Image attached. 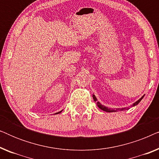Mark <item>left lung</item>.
Here are the masks:
<instances>
[{
	"instance_id": "8db88e82",
	"label": "left lung",
	"mask_w": 159,
	"mask_h": 159,
	"mask_svg": "<svg viewBox=\"0 0 159 159\" xmlns=\"http://www.w3.org/2000/svg\"><path fill=\"white\" fill-rule=\"evenodd\" d=\"M143 97H144V95H143V96L142 98H141L139 99L138 101H136L135 103H134L133 105H132V106H134L138 105V104L140 102L141 100H142V99L143 98ZM93 99H94V101L97 102V99H96V98H95V96L94 95H93ZM97 105H98V106L99 108H101V110H103V111H106V112H114V111H116L117 110H124V109H126V108H117V109H116V110H114V109H111V108H107V107H106V106L101 105V104L99 102H97Z\"/></svg>"
}]
</instances>
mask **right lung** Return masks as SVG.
Returning a JSON list of instances; mask_svg holds the SVG:
<instances>
[{
  "mask_svg": "<svg viewBox=\"0 0 159 159\" xmlns=\"http://www.w3.org/2000/svg\"><path fill=\"white\" fill-rule=\"evenodd\" d=\"M61 111H60V112H58V113H56V114H59V113H61Z\"/></svg>",
  "mask_w": 159,
  "mask_h": 159,
  "instance_id": "1",
  "label": "right lung"
}]
</instances>
